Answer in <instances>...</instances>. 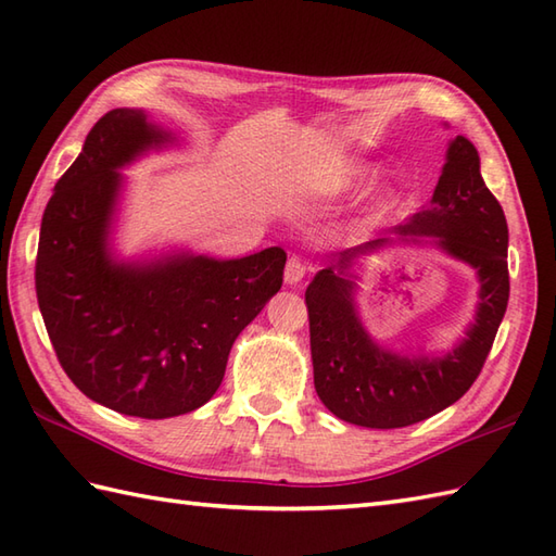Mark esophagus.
<instances>
[{"instance_id": "1", "label": "esophagus", "mask_w": 556, "mask_h": 556, "mask_svg": "<svg viewBox=\"0 0 556 556\" xmlns=\"http://www.w3.org/2000/svg\"><path fill=\"white\" fill-rule=\"evenodd\" d=\"M307 275V265L301 261V257H289L287 267H283V281L287 283H299Z\"/></svg>"}]
</instances>
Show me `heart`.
Masks as SVG:
<instances>
[{
    "label": "heart",
    "mask_w": 556,
    "mask_h": 556,
    "mask_svg": "<svg viewBox=\"0 0 556 556\" xmlns=\"http://www.w3.org/2000/svg\"><path fill=\"white\" fill-rule=\"evenodd\" d=\"M371 175H374L371 165L359 163V161H343L339 165L327 167V170L319 173L317 177H313V182H309L307 189L315 193H339V191L363 185ZM381 205H389V201H383Z\"/></svg>",
    "instance_id": "b5f03b06"
}]
</instances>
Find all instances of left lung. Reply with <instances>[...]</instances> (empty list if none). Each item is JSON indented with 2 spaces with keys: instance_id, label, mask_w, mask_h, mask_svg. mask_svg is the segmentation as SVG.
Here are the masks:
<instances>
[{
  "instance_id": "left-lung-1",
  "label": "left lung",
  "mask_w": 556,
  "mask_h": 556,
  "mask_svg": "<svg viewBox=\"0 0 556 556\" xmlns=\"http://www.w3.org/2000/svg\"><path fill=\"white\" fill-rule=\"evenodd\" d=\"M471 264L482 281L477 321L441 358H407L381 349L362 327L354 307L350 265L389 242H425ZM509 229L497 199L481 177L479 151L457 135L447 147L443 175L429 208L381 239L333 257L305 291L315 391L348 424L403 429L450 407L479 379L509 301Z\"/></svg>"
}]
</instances>
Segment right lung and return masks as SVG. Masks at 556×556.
I'll list each match as a JSON object with an SVG mask.
<instances>
[{
  "label": "right lung",
  "mask_w": 556,
  "mask_h": 556,
  "mask_svg": "<svg viewBox=\"0 0 556 556\" xmlns=\"http://www.w3.org/2000/svg\"><path fill=\"white\" fill-rule=\"evenodd\" d=\"M173 141L139 109L99 118L47 203L35 263L37 303L63 371L94 403L141 419L208 403L231 345L281 289L287 265L279 247L235 261H115L118 170Z\"/></svg>",
  "instance_id": "1"
}]
</instances>
